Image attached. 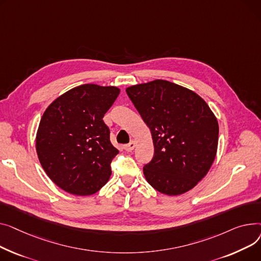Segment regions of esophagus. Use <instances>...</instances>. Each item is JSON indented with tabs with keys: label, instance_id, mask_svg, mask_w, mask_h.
<instances>
[{
	"label": "esophagus",
	"instance_id": "1",
	"mask_svg": "<svg viewBox=\"0 0 261 261\" xmlns=\"http://www.w3.org/2000/svg\"><path fill=\"white\" fill-rule=\"evenodd\" d=\"M135 146H136V142H135V141H132L130 143L124 145V149H125L126 151H132V150L135 148Z\"/></svg>",
	"mask_w": 261,
	"mask_h": 261
}]
</instances>
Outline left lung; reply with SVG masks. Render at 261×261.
Wrapping results in <instances>:
<instances>
[{"label": "left lung", "mask_w": 261, "mask_h": 261, "mask_svg": "<svg viewBox=\"0 0 261 261\" xmlns=\"http://www.w3.org/2000/svg\"><path fill=\"white\" fill-rule=\"evenodd\" d=\"M126 93L154 143V157L143 167L146 181L167 196L195 188L218 147V121L207 103L185 86L159 79L132 85Z\"/></svg>", "instance_id": "8db88e82"}]
</instances>
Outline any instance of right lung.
Listing matches in <instances>:
<instances>
[{"instance_id":"1","label":"right lung","mask_w":261,"mask_h":261,"mask_svg":"<svg viewBox=\"0 0 261 261\" xmlns=\"http://www.w3.org/2000/svg\"><path fill=\"white\" fill-rule=\"evenodd\" d=\"M120 94L117 86L82 84L54 100L45 110L36 136L39 161L51 181L75 196L101 190L112 175L118 149L103 122Z\"/></svg>"}]
</instances>
